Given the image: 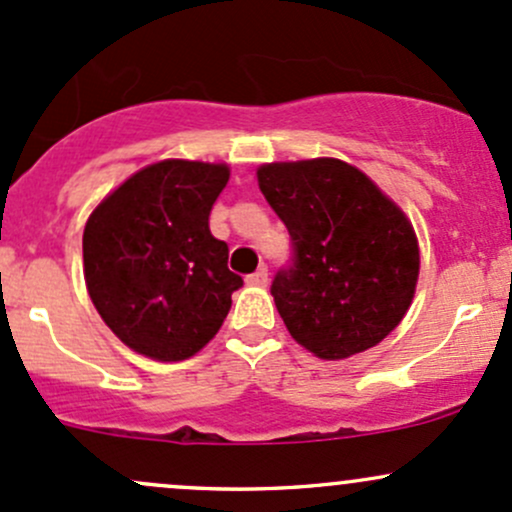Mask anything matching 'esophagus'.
Returning a JSON list of instances; mask_svg holds the SVG:
<instances>
[{"instance_id": "esophagus-1", "label": "esophagus", "mask_w": 512, "mask_h": 512, "mask_svg": "<svg viewBox=\"0 0 512 512\" xmlns=\"http://www.w3.org/2000/svg\"><path fill=\"white\" fill-rule=\"evenodd\" d=\"M245 282L250 284V286H267V269L262 267V269H257V272L247 274Z\"/></svg>"}]
</instances>
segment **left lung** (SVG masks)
<instances>
[{
	"mask_svg": "<svg viewBox=\"0 0 512 512\" xmlns=\"http://www.w3.org/2000/svg\"><path fill=\"white\" fill-rule=\"evenodd\" d=\"M257 182L294 240L272 296L291 338L320 359L379 345L411 308L420 247L411 218L338 157L267 162Z\"/></svg>",
	"mask_w": 512,
	"mask_h": 512,
	"instance_id": "8db88e82",
	"label": "left lung"
}]
</instances>
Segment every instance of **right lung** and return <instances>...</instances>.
I'll list each match as a JSON object with an SVG mask.
<instances>
[{"instance_id": "obj_1", "label": "right lung", "mask_w": 512, "mask_h": 512, "mask_svg": "<svg viewBox=\"0 0 512 512\" xmlns=\"http://www.w3.org/2000/svg\"><path fill=\"white\" fill-rule=\"evenodd\" d=\"M226 162L160 160L99 201L82 235L84 284L123 345L155 362L204 350L243 279L209 230Z\"/></svg>"}]
</instances>
